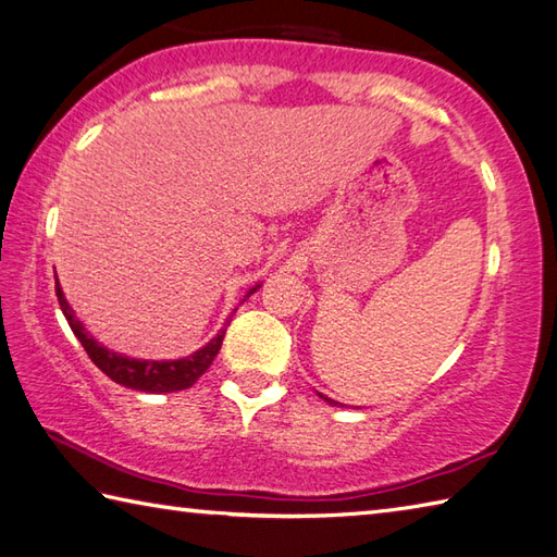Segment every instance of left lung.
<instances>
[{"label":"left lung","instance_id":"left-lung-1","mask_svg":"<svg viewBox=\"0 0 557 557\" xmlns=\"http://www.w3.org/2000/svg\"><path fill=\"white\" fill-rule=\"evenodd\" d=\"M317 396H320V399H324L329 406H346V404H342V401H334V399H329V396H324V394H320L317 392ZM358 408V406H356Z\"/></svg>","mask_w":557,"mask_h":557}]
</instances>
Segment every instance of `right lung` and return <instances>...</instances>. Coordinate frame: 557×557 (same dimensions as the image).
<instances>
[{"label": "right lung", "mask_w": 557, "mask_h": 557, "mask_svg": "<svg viewBox=\"0 0 557 557\" xmlns=\"http://www.w3.org/2000/svg\"><path fill=\"white\" fill-rule=\"evenodd\" d=\"M259 288H262V283H255V286L245 293V298L240 302H245L249 295L257 293ZM54 290H57V300H60V308L66 317V322H70L74 336L78 338V342H82L88 358L94 360L96 366L103 370L112 382H117L127 389L149 392V394H168V392L189 389L191 384H195L201 377V374L209 370L215 354L221 350L225 329H228L233 314L237 310L235 308L228 314V320H225V324L219 329V334H215L207 346H201L199 350H195V354H189L185 358H177V360H144V358H129L124 354H115V350H110L108 346L96 342V338L86 332V326L78 322V317L72 310V305L66 302L60 281H57Z\"/></svg>", "instance_id": "obj_1"}]
</instances>
